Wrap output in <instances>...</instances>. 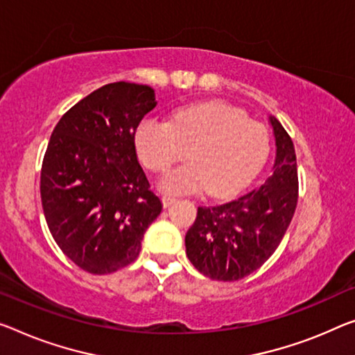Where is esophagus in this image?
Instances as JSON below:
<instances>
[{
    "mask_svg": "<svg viewBox=\"0 0 355 355\" xmlns=\"http://www.w3.org/2000/svg\"><path fill=\"white\" fill-rule=\"evenodd\" d=\"M174 201H176V198H174V196H171V195H163L162 196V203H163V206H165V208L171 206Z\"/></svg>",
    "mask_w": 355,
    "mask_h": 355,
    "instance_id": "esophagus-1",
    "label": "esophagus"
}]
</instances>
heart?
<instances>
[{
  "label": "heart",
  "mask_w": 355,
  "mask_h": 355,
  "mask_svg": "<svg viewBox=\"0 0 355 355\" xmlns=\"http://www.w3.org/2000/svg\"><path fill=\"white\" fill-rule=\"evenodd\" d=\"M139 160L162 173L190 157L162 179L171 193L206 189L212 196H227L250 182L270 154L265 125L248 119L241 109L222 101L192 105L174 114L171 123L143 121L135 133Z\"/></svg>",
  "instance_id": "obj_1"
}]
</instances>
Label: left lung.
Instances as JSON below:
<instances>
[{"label": "left lung", "instance_id": "1", "mask_svg": "<svg viewBox=\"0 0 355 355\" xmlns=\"http://www.w3.org/2000/svg\"><path fill=\"white\" fill-rule=\"evenodd\" d=\"M276 138L272 174L236 200L200 206L185 234V252L200 272L238 281L259 270L284 238L298 201L297 155L284 127L270 117Z\"/></svg>", "mask_w": 355, "mask_h": 355}]
</instances>
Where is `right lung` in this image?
<instances>
[{
	"mask_svg": "<svg viewBox=\"0 0 355 355\" xmlns=\"http://www.w3.org/2000/svg\"><path fill=\"white\" fill-rule=\"evenodd\" d=\"M149 85L112 83L63 114L41 168V200L58 248L79 268L107 275L136 260L162 212L135 149V132L155 107Z\"/></svg>",
	"mask_w": 355,
	"mask_h": 355,
	"instance_id": "right-lung-1",
	"label": "right lung"
}]
</instances>
